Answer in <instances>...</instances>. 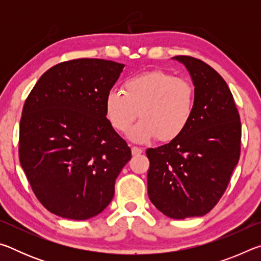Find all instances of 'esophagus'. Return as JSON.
Returning a JSON list of instances; mask_svg holds the SVG:
<instances>
[{
  "instance_id": "obj_1",
  "label": "esophagus",
  "mask_w": 261,
  "mask_h": 261,
  "mask_svg": "<svg viewBox=\"0 0 261 261\" xmlns=\"http://www.w3.org/2000/svg\"><path fill=\"white\" fill-rule=\"evenodd\" d=\"M131 153H132V155H139V154L143 153V149H141L140 147L132 146L131 147Z\"/></svg>"
}]
</instances>
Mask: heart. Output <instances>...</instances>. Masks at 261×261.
Returning <instances> with one entry per match:
<instances>
[{
	"label": "heart",
	"instance_id": "b5f03b06",
	"mask_svg": "<svg viewBox=\"0 0 261 261\" xmlns=\"http://www.w3.org/2000/svg\"><path fill=\"white\" fill-rule=\"evenodd\" d=\"M196 91L188 79L161 70L126 79L122 92L112 90L105 99V112L115 130L129 131L136 118L141 120L130 132L136 143L156 137L168 143L183 134L192 120Z\"/></svg>",
	"mask_w": 261,
	"mask_h": 261
}]
</instances>
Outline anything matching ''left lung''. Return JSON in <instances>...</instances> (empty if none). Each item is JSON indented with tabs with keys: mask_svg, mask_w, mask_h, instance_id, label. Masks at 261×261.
Listing matches in <instances>:
<instances>
[{
	"mask_svg": "<svg viewBox=\"0 0 261 261\" xmlns=\"http://www.w3.org/2000/svg\"><path fill=\"white\" fill-rule=\"evenodd\" d=\"M196 91L192 120L178 138L148 148L149 200L173 219L202 216L218 204L241 155V118L224 79L201 60L175 56Z\"/></svg>",
	"mask_w": 261,
	"mask_h": 261,
	"instance_id": "1",
	"label": "left lung"
}]
</instances>
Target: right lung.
Here are the masks:
<instances>
[{
    "label": "right lung",
    "instance_id": "right-lung-1",
    "mask_svg": "<svg viewBox=\"0 0 261 261\" xmlns=\"http://www.w3.org/2000/svg\"><path fill=\"white\" fill-rule=\"evenodd\" d=\"M124 64L77 59L51 67L25 100L19 161L35 197L59 216L86 220L112 201L131 149L106 117Z\"/></svg>",
    "mask_w": 261,
    "mask_h": 261
}]
</instances>
